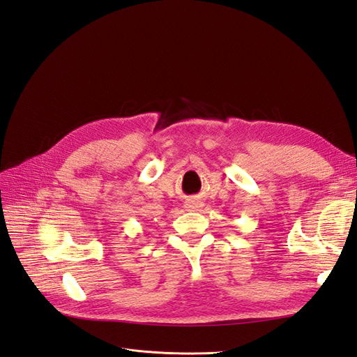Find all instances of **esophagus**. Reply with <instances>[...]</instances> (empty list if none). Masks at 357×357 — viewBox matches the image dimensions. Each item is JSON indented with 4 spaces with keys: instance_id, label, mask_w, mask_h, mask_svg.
<instances>
[{
    "instance_id": "esophagus-1",
    "label": "esophagus",
    "mask_w": 357,
    "mask_h": 357,
    "mask_svg": "<svg viewBox=\"0 0 357 357\" xmlns=\"http://www.w3.org/2000/svg\"><path fill=\"white\" fill-rule=\"evenodd\" d=\"M201 202L199 201H189L188 204H186V207H188V210H190V211H195V210H198L199 207H201Z\"/></svg>"
}]
</instances>
